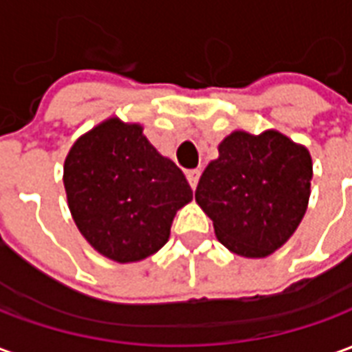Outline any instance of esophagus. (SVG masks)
Wrapping results in <instances>:
<instances>
[{
	"mask_svg": "<svg viewBox=\"0 0 352 352\" xmlns=\"http://www.w3.org/2000/svg\"><path fill=\"white\" fill-rule=\"evenodd\" d=\"M199 169H192V171H188L186 173V179H188V183H190L192 190H196V186H198V181H199Z\"/></svg>",
	"mask_w": 352,
	"mask_h": 352,
	"instance_id": "1",
	"label": "esophagus"
}]
</instances>
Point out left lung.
Wrapping results in <instances>:
<instances>
[{
    "label": "left lung",
    "mask_w": 352,
    "mask_h": 352,
    "mask_svg": "<svg viewBox=\"0 0 352 352\" xmlns=\"http://www.w3.org/2000/svg\"><path fill=\"white\" fill-rule=\"evenodd\" d=\"M309 151L277 130H236L199 177L196 201L214 236L245 258H265L287 243L307 211Z\"/></svg>",
    "instance_id": "obj_1"
}]
</instances>
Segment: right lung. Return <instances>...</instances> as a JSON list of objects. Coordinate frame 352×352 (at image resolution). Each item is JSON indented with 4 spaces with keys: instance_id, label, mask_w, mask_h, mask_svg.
<instances>
[{
    "instance_id": "right-lung-1",
    "label": "right lung",
    "mask_w": 352,
    "mask_h": 352,
    "mask_svg": "<svg viewBox=\"0 0 352 352\" xmlns=\"http://www.w3.org/2000/svg\"><path fill=\"white\" fill-rule=\"evenodd\" d=\"M64 188L79 232L101 256L131 264L168 243L177 211L192 201L183 171L139 122L109 116L65 156Z\"/></svg>"
}]
</instances>
